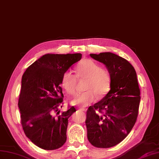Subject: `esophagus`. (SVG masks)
<instances>
[{
  "mask_svg": "<svg viewBox=\"0 0 159 159\" xmlns=\"http://www.w3.org/2000/svg\"><path fill=\"white\" fill-rule=\"evenodd\" d=\"M79 110L80 111H85V109H84V108H80Z\"/></svg>",
  "mask_w": 159,
  "mask_h": 159,
  "instance_id": "obj_1",
  "label": "esophagus"
}]
</instances>
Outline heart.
Returning <instances> with one entry per match:
<instances>
[{"mask_svg":"<svg viewBox=\"0 0 159 159\" xmlns=\"http://www.w3.org/2000/svg\"><path fill=\"white\" fill-rule=\"evenodd\" d=\"M76 75L70 71L65 72L62 75L61 84L67 93L75 94L77 78L86 79L85 90L87 92L78 94L71 101L74 105L87 107L90 104L102 98L108 93L111 87V74L105 68L100 66L92 60L81 61L76 67Z\"/></svg>","mask_w":159,"mask_h":159,"instance_id":"obj_1","label":"heart"}]
</instances>
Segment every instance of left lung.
Returning a JSON list of instances; mask_svg holds the SVG:
<instances>
[{
	"instance_id": "8db88e82",
	"label": "left lung",
	"mask_w": 159,
	"mask_h": 159,
	"mask_svg": "<svg viewBox=\"0 0 159 159\" xmlns=\"http://www.w3.org/2000/svg\"><path fill=\"white\" fill-rule=\"evenodd\" d=\"M90 56L109 70L111 90L88 108L87 138L95 147L110 148L127 137L137 121L140 101L137 73L129 61L114 53Z\"/></svg>"
}]
</instances>
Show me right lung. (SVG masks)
Listing matches in <instances>:
<instances>
[{"label":"right lung","instance_id":"obj_1","mask_svg":"<svg viewBox=\"0 0 159 159\" xmlns=\"http://www.w3.org/2000/svg\"><path fill=\"white\" fill-rule=\"evenodd\" d=\"M82 58L80 53L47 54L30 65L22 77L19 99L25 134L44 150L61 147L66 140L69 118L74 107L60 112L63 97L62 75Z\"/></svg>","mask_w":159,"mask_h":159}]
</instances>
